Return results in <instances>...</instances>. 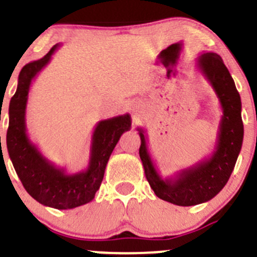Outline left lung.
<instances>
[{
  "mask_svg": "<svg viewBox=\"0 0 257 257\" xmlns=\"http://www.w3.org/2000/svg\"><path fill=\"white\" fill-rule=\"evenodd\" d=\"M196 67L210 83L221 105L214 152L173 177L163 179L148 150L144 129H137L142 142L139 155L150 188L158 198L179 206L206 203L221 191L234 170L243 139L240 94L221 57L212 52L201 53L196 58Z\"/></svg>",
  "mask_w": 257,
  "mask_h": 257,
  "instance_id": "left-lung-1",
  "label": "left lung"
}]
</instances>
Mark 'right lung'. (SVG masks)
<instances>
[{
    "label": "right lung",
    "mask_w": 257,
    "mask_h": 257,
    "mask_svg": "<svg viewBox=\"0 0 257 257\" xmlns=\"http://www.w3.org/2000/svg\"><path fill=\"white\" fill-rule=\"evenodd\" d=\"M59 45L38 61L26 64L18 76L17 90L9 108L7 150L18 178L35 200L49 208L67 210L84 205L94 199L110 154L124 132L132 126L128 113L98 121L92 136L89 163L85 170L68 174L64 168L49 162L30 141L26 129V108L32 80L49 63Z\"/></svg>",
    "instance_id": "right-lung-1"
}]
</instances>
